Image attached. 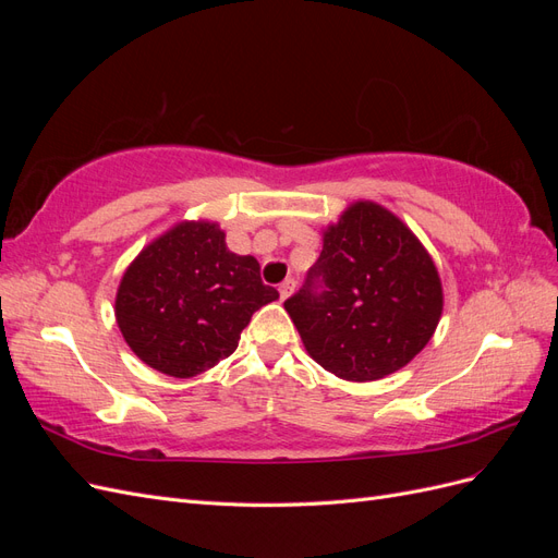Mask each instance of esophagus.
Wrapping results in <instances>:
<instances>
[{
    "mask_svg": "<svg viewBox=\"0 0 558 558\" xmlns=\"http://www.w3.org/2000/svg\"><path fill=\"white\" fill-rule=\"evenodd\" d=\"M293 291H295V279H286V281L279 283V298H281V300L291 298Z\"/></svg>",
    "mask_w": 558,
    "mask_h": 558,
    "instance_id": "esophagus-1",
    "label": "esophagus"
}]
</instances>
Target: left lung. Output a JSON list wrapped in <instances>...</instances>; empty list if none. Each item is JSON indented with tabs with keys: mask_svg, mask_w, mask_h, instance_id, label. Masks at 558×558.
<instances>
[{
	"mask_svg": "<svg viewBox=\"0 0 558 558\" xmlns=\"http://www.w3.org/2000/svg\"><path fill=\"white\" fill-rule=\"evenodd\" d=\"M442 302L440 275L416 234L361 199L326 228L305 286L283 307L320 367L347 381H375L428 344Z\"/></svg>",
	"mask_w": 558,
	"mask_h": 558,
	"instance_id": "1",
	"label": "left lung"
}]
</instances>
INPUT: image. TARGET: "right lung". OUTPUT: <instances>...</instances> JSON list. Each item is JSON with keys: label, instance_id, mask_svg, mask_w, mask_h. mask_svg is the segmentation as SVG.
Masks as SVG:
<instances>
[{"label": "right lung", "instance_id": "1", "mask_svg": "<svg viewBox=\"0 0 558 558\" xmlns=\"http://www.w3.org/2000/svg\"><path fill=\"white\" fill-rule=\"evenodd\" d=\"M279 298L253 256L211 221H181L142 248L116 293L128 347L162 375L195 377L228 359L253 312Z\"/></svg>", "mask_w": 558, "mask_h": 558}]
</instances>
